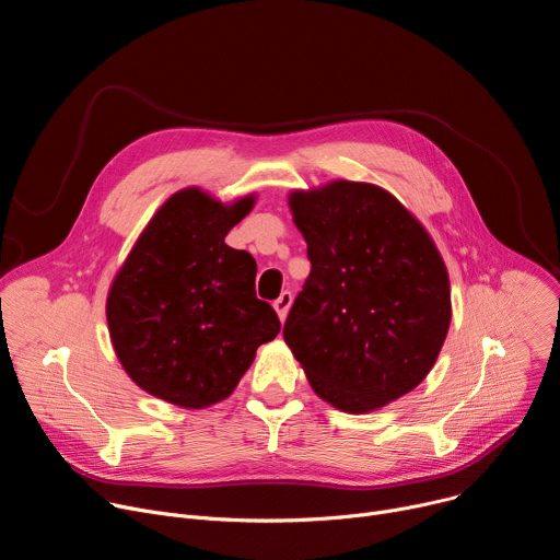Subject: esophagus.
I'll return each instance as SVG.
<instances>
[{"instance_id":"1","label":"esophagus","mask_w":560,"mask_h":560,"mask_svg":"<svg viewBox=\"0 0 560 560\" xmlns=\"http://www.w3.org/2000/svg\"><path fill=\"white\" fill-rule=\"evenodd\" d=\"M272 305H275V310H277L279 318L283 322V318H285V316H288V312H290V305H292V292L283 290V292L279 294V299H277Z\"/></svg>"}]
</instances>
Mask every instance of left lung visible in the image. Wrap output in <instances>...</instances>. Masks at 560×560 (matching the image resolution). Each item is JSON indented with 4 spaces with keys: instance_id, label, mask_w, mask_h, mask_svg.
<instances>
[{
    "instance_id": "8db88e82",
    "label": "left lung",
    "mask_w": 560,
    "mask_h": 560,
    "mask_svg": "<svg viewBox=\"0 0 560 560\" xmlns=\"http://www.w3.org/2000/svg\"><path fill=\"white\" fill-rule=\"evenodd\" d=\"M312 264L283 339L312 389L363 415L412 392L447 337L450 277L421 221L387 190L337 179L288 197Z\"/></svg>"
}]
</instances>
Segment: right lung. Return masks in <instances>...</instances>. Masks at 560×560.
I'll return each instance as SVG.
<instances>
[{
    "label": "right lung",
    "mask_w": 560,
    "mask_h": 560,
    "mask_svg": "<svg viewBox=\"0 0 560 560\" xmlns=\"http://www.w3.org/2000/svg\"><path fill=\"white\" fill-rule=\"evenodd\" d=\"M257 195L221 203L201 188L175 192L154 212L113 279L108 332L126 374L148 394L203 410L228 398L279 316L257 299V264L225 234Z\"/></svg>",
    "instance_id": "obj_1"
}]
</instances>
